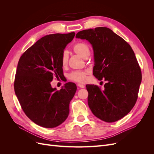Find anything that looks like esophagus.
I'll return each mask as SVG.
<instances>
[{"label":"esophagus","mask_w":154,"mask_h":154,"mask_svg":"<svg viewBox=\"0 0 154 154\" xmlns=\"http://www.w3.org/2000/svg\"><path fill=\"white\" fill-rule=\"evenodd\" d=\"M77 85H78V87L79 88H85V85L82 84V83H78V84Z\"/></svg>","instance_id":"34e87169"}]
</instances>
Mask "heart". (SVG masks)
Returning a JSON list of instances; mask_svg holds the SVG:
<instances>
[{
	"instance_id": "obj_1",
	"label": "heart",
	"mask_w": 154,
	"mask_h": 154,
	"mask_svg": "<svg viewBox=\"0 0 154 154\" xmlns=\"http://www.w3.org/2000/svg\"><path fill=\"white\" fill-rule=\"evenodd\" d=\"M73 50L74 52L78 55H80L83 58H85L88 55L90 54V49L88 45L84 42H78L74 45ZM68 60V53L67 51H64L62 55V63L65 66L67 63ZM88 71H76L72 72L69 75V78L71 80L78 82H83L87 80V75Z\"/></svg>"
}]
</instances>
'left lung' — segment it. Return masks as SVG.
Listing matches in <instances>:
<instances>
[{
  "instance_id": "8db88e82",
  "label": "left lung",
  "mask_w": 154,
  "mask_h": 154,
  "mask_svg": "<svg viewBox=\"0 0 154 154\" xmlns=\"http://www.w3.org/2000/svg\"><path fill=\"white\" fill-rule=\"evenodd\" d=\"M76 38L86 40L94 51L93 74L106 81L104 90L87 85L88 105L96 117L112 123L128 114L136 104L142 75L130 45L108 27L78 32Z\"/></svg>"
}]
</instances>
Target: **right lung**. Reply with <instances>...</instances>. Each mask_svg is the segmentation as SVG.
I'll return each mask as SVG.
<instances>
[{
    "mask_svg": "<svg viewBox=\"0 0 154 154\" xmlns=\"http://www.w3.org/2000/svg\"><path fill=\"white\" fill-rule=\"evenodd\" d=\"M75 32L46 35L23 53L18 63L14 89L23 111L32 122L45 128L61 125L69 114L76 91L68 82L60 91L51 87L53 77L63 76L62 55Z\"/></svg>",
    "mask_w": 154,
    "mask_h": 154,
    "instance_id": "right-lung-1",
    "label": "right lung"
}]
</instances>
